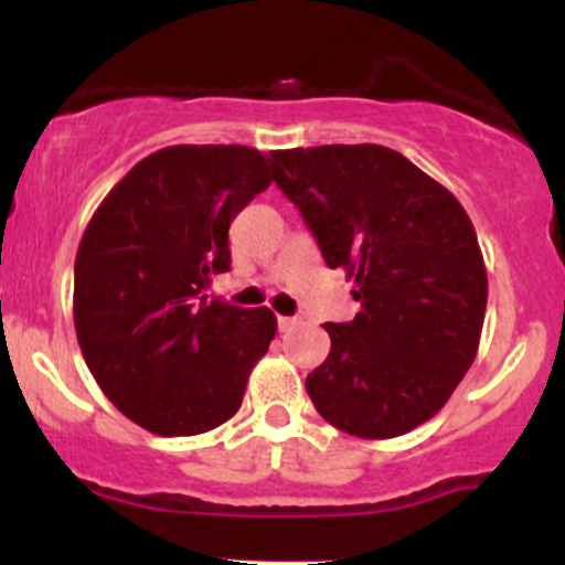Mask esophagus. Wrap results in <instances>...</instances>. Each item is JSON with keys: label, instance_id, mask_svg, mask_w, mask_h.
Masks as SVG:
<instances>
[{"label": "esophagus", "instance_id": "obj_1", "mask_svg": "<svg viewBox=\"0 0 565 565\" xmlns=\"http://www.w3.org/2000/svg\"><path fill=\"white\" fill-rule=\"evenodd\" d=\"M300 327V319H295V316H278V329H281L284 334L291 332V329Z\"/></svg>", "mask_w": 565, "mask_h": 565}]
</instances>
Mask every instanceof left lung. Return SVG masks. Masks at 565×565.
I'll return each instance as SVG.
<instances>
[{
	"label": "left lung",
	"instance_id": "left-lung-1",
	"mask_svg": "<svg viewBox=\"0 0 565 565\" xmlns=\"http://www.w3.org/2000/svg\"><path fill=\"white\" fill-rule=\"evenodd\" d=\"M270 167L361 302L353 321L323 323L332 350L305 391L337 430L404 436L444 408L481 342L489 281L468 212L374 142L270 151Z\"/></svg>",
	"mask_w": 565,
	"mask_h": 565
}]
</instances>
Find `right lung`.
Returning a JSON list of instances; mask_svg holds the SVG:
<instances>
[{
    "mask_svg": "<svg viewBox=\"0 0 565 565\" xmlns=\"http://www.w3.org/2000/svg\"><path fill=\"white\" fill-rule=\"evenodd\" d=\"M270 185L246 146H170L129 170L84 231L74 327L106 398L148 433L199 436L238 412L276 337L268 308L206 300L233 217Z\"/></svg>",
    "mask_w": 565,
    "mask_h": 565,
    "instance_id": "add662e5",
    "label": "right lung"
}]
</instances>
